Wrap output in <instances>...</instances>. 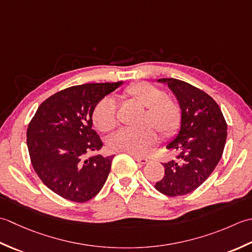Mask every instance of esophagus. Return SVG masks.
<instances>
[{"label":"esophagus","instance_id":"obj_1","mask_svg":"<svg viewBox=\"0 0 252 252\" xmlns=\"http://www.w3.org/2000/svg\"><path fill=\"white\" fill-rule=\"evenodd\" d=\"M133 158H135V160H136L138 163L141 164V165H143V164H146V163L148 162V158H140V157L133 156Z\"/></svg>","mask_w":252,"mask_h":252}]
</instances>
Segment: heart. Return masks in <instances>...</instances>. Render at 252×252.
Returning a JSON list of instances; mask_svg holds the SVG:
<instances>
[{"label":"heart","mask_w":252,"mask_h":252,"mask_svg":"<svg viewBox=\"0 0 252 252\" xmlns=\"http://www.w3.org/2000/svg\"><path fill=\"white\" fill-rule=\"evenodd\" d=\"M124 95L142 107H146L141 124H151L163 137L173 135L181 123V109L175 101L165 95L158 87L149 83H137L127 87ZM92 121L103 132H111L119 125L116 102L112 96H105L97 102L92 112ZM158 140L151 126L139 129H122L109 141L111 150L141 156Z\"/></svg>","instance_id":"b5f03b06"}]
</instances>
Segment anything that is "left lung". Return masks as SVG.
Instances as JSON below:
<instances>
[{"mask_svg": "<svg viewBox=\"0 0 252 252\" xmlns=\"http://www.w3.org/2000/svg\"><path fill=\"white\" fill-rule=\"evenodd\" d=\"M175 95L182 111L181 127L166 149L177 152L164 163V176L156 189L168 197L184 196L197 189L217 167L226 142L227 125L220 106L196 87L175 78L157 80Z\"/></svg>", "mask_w": 252, "mask_h": 252, "instance_id": "obj_1", "label": "left lung"}]
</instances>
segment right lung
<instances>
[{"mask_svg": "<svg viewBox=\"0 0 252 252\" xmlns=\"http://www.w3.org/2000/svg\"><path fill=\"white\" fill-rule=\"evenodd\" d=\"M122 85L123 81L73 86L39 105L28 125V151L35 173L59 196L86 202L105 184L114 156L86 158L103 146L92 129V112L97 102Z\"/></svg>", "mask_w": 252, "mask_h": 252, "instance_id": "add662e5", "label": "right lung"}]
</instances>
